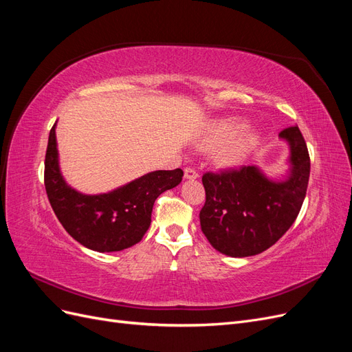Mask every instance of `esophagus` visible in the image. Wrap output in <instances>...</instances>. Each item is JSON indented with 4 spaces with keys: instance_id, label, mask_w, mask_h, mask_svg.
Here are the masks:
<instances>
[{
    "instance_id": "1",
    "label": "esophagus",
    "mask_w": 352,
    "mask_h": 352,
    "mask_svg": "<svg viewBox=\"0 0 352 352\" xmlns=\"http://www.w3.org/2000/svg\"><path fill=\"white\" fill-rule=\"evenodd\" d=\"M197 177H198V172H197V170L190 168V167H186V168H185V179L194 180V179H197Z\"/></svg>"
}]
</instances>
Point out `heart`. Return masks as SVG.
Masks as SVG:
<instances>
[{"label":"heart","mask_w":352,"mask_h":352,"mask_svg":"<svg viewBox=\"0 0 352 352\" xmlns=\"http://www.w3.org/2000/svg\"><path fill=\"white\" fill-rule=\"evenodd\" d=\"M258 142V132L251 126H241L236 120L226 119L210 123L202 132L198 146L214 153L216 163L221 167L236 166Z\"/></svg>","instance_id":"obj_1"}]
</instances>
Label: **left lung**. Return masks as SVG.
Masks as SVG:
<instances>
[{
  "mask_svg": "<svg viewBox=\"0 0 352 352\" xmlns=\"http://www.w3.org/2000/svg\"><path fill=\"white\" fill-rule=\"evenodd\" d=\"M279 136L289 144V173L272 180L258 167L206 173V204L199 211L202 233L219 252L229 257L257 255L278 242L292 226L304 202L310 155L298 126Z\"/></svg>",
  "mask_w": 352,
  "mask_h": 352,
  "instance_id": "1",
  "label": "left lung"
}]
</instances>
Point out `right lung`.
I'll return each instance as SVG.
<instances>
[{"label": "right lung", "instance_id": "add662e5", "mask_svg": "<svg viewBox=\"0 0 352 352\" xmlns=\"http://www.w3.org/2000/svg\"><path fill=\"white\" fill-rule=\"evenodd\" d=\"M182 176V168L155 170L107 194H80L61 176L56 124L50 131L44 173L50 204L69 235L92 251H122L140 242L151 225L155 199Z\"/></svg>", "mask_w": 352, "mask_h": 352}]
</instances>
